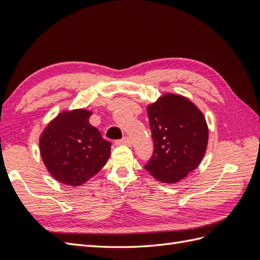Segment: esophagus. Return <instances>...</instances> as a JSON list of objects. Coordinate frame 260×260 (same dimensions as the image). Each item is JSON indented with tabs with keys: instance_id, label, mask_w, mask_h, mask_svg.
<instances>
[{
	"instance_id": "obj_1",
	"label": "esophagus",
	"mask_w": 260,
	"mask_h": 260,
	"mask_svg": "<svg viewBox=\"0 0 260 260\" xmlns=\"http://www.w3.org/2000/svg\"><path fill=\"white\" fill-rule=\"evenodd\" d=\"M115 143H116V145H121V144H123V145H131V140L128 137H124L121 140H117Z\"/></svg>"
}]
</instances>
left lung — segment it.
<instances>
[{
    "instance_id": "1",
    "label": "left lung",
    "mask_w": 260,
    "mask_h": 260,
    "mask_svg": "<svg viewBox=\"0 0 260 260\" xmlns=\"http://www.w3.org/2000/svg\"><path fill=\"white\" fill-rule=\"evenodd\" d=\"M147 115L154 151L144 168L161 182L176 183L199 167L206 152L205 118L191 101L176 94L157 100Z\"/></svg>"
}]
</instances>
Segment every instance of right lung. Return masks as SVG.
I'll list each match as a JSON object with an SVG mask.
<instances>
[{"mask_svg": "<svg viewBox=\"0 0 260 260\" xmlns=\"http://www.w3.org/2000/svg\"><path fill=\"white\" fill-rule=\"evenodd\" d=\"M91 112L77 109L59 114L40 139L43 162L59 182L78 186L105 166L112 143L89 123Z\"/></svg>", "mask_w": 260, "mask_h": 260, "instance_id": "obj_1", "label": "right lung"}]
</instances>
